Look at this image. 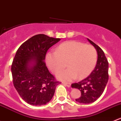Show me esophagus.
Wrapping results in <instances>:
<instances>
[{
	"instance_id": "esophagus-1",
	"label": "esophagus",
	"mask_w": 121,
	"mask_h": 121,
	"mask_svg": "<svg viewBox=\"0 0 121 121\" xmlns=\"http://www.w3.org/2000/svg\"><path fill=\"white\" fill-rule=\"evenodd\" d=\"M63 83L65 86H67L69 87H70L71 86V83H67V82H63Z\"/></svg>"
}]
</instances>
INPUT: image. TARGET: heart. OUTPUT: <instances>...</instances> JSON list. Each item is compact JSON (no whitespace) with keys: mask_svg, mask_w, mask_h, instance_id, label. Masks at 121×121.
Here are the masks:
<instances>
[{"mask_svg":"<svg viewBox=\"0 0 121 121\" xmlns=\"http://www.w3.org/2000/svg\"><path fill=\"white\" fill-rule=\"evenodd\" d=\"M96 61L95 48L76 41L63 43L56 48L55 53L48 54L46 57L47 65L54 74L62 70L66 63L67 69L57 75L59 79L64 81L87 77L93 71Z\"/></svg>","mask_w":121,"mask_h":121,"instance_id":"obj_1","label":"heart"}]
</instances>
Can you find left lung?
I'll list each match as a JSON object with an SVG mask.
<instances>
[{"label":"left lung","instance_id":"1","mask_svg":"<svg viewBox=\"0 0 121 121\" xmlns=\"http://www.w3.org/2000/svg\"><path fill=\"white\" fill-rule=\"evenodd\" d=\"M98 52L97 64L90 75L78 83H73L71 87L81 92V96L76 101L81 104H90L97 100L104 92L109 78L108 61L103 50L87 38Z\"/></svg>","mask_w":121,"mask_h":121}]
</instances>
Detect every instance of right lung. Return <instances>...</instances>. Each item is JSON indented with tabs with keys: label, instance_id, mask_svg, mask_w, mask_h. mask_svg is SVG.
Segmentation results:
<instances>
[{
	"label": "right lung",
	"instance_id": "obj_1",
	"mask_svg": "<svg viewBox=\"0 0 121 121\" xmlns=\"http://www.w3.org/2000/svg\"><path fill=\"white\" fill-rule=\"evenodd\" d=\"M60 38L38 34L23 43L16 51L11 66L13 83L28 104L41 106L49 102L60 82L49 72L45 55Z\"/></svg>",
	"mask_w": 121,
	"mask_h": 121
}]
</instances>
